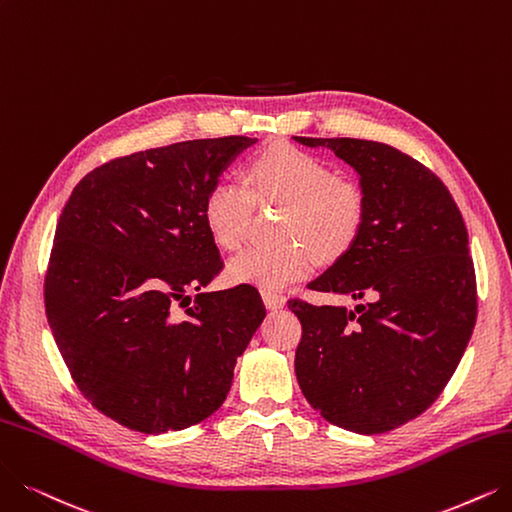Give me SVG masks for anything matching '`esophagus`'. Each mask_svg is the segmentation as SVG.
Returning <instances> with one entry per match:
<instances>
[{
  "label": "esophagus",
  "mask_w": 512,
  "mask_h": 512,
  "mask_svg": "<svg viewBox=\"0 0 512 512\" xmlns=\"http://www.w3.org/2000/svg\"><path fill=\"white\" fill-rule=\"evenodd\" d=\"M262 300H264V304H267V309H271V311L283 309V306H285V296L275 294V292H267V290H264V292H262Z\"/></svg>",
  "instance_id": "obj_1"
}]
</instances>
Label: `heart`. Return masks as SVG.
Segmentation results:
<instances>
[{"instance_id":"heart-1","label":"heart","mask_w":512,"mask_h":512,"mask_svg":"<svg viewBox=\"0 0 512 512\" xmlns=\"http://www.w3.org/2000/svg\"><path fill=\"white\" fill-rule=\"evenodd\" d=\"M250 189L218 180L203 199V224L222 250H237L248 231L252 193L285 203L279 237L273 245H254L235 256L227 275L233 283L281 290L309 275L315 254L332 260L344 254L361 233L365 197L349 180L336 178L330 163L288 145H275L248 166Z\"/></svg>"}]
</instances>
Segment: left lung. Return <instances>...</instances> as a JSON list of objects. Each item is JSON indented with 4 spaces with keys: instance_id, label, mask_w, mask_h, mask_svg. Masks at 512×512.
Returning <instances> with one entry per match:
<instances>
[{
    "instance_id": "left-lung-1",
    "label": "left lung",
    "mask_w": 512,
    "mask_h": 512,
    "mask_svg": "<svg viewBox=\"0 0 512 512\" xmlns=\"http://www.w3.org/2000/svg\"><path fill=\"white\" fill-rule=\"evenodd\" d=\"M357 172L365 218L311 290L346 306L290 300L302 323L296 378L327 422L378 435L420 416L445 388L477 319L475 267L456 201L420 161L359 138L292 136Z\"/></svg>"
}]
</instances>
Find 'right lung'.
I'll return each instance as SVG.
<instances>
[{
    "label": "right lung",
    "instance_id": "add662e5",
    "mask_svg": "<svg viewBox=\"0 0 512 512\" xmlns=\"http://www.w3.org/2000/svg\"><path fill=\"white\" fill-rule=\"evenodd\" d=\"M258 138L176 142L96 168L60 214L46 313L84 397L132 431L159 435L210 418L262 319L252 285L206 292L222 269L203 199ZM196 304L187 318L173 306Z\"/></svg>",
    "mask_w": 512,
    "mask_h": 512
}]
</instances>
